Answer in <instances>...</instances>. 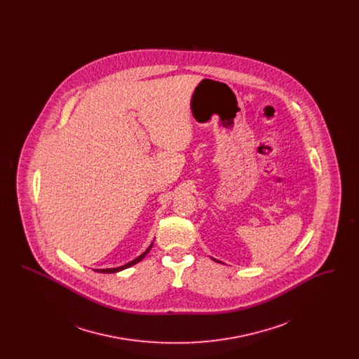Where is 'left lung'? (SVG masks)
<instances>
[{
    "label": "left lung",
    "mask_w": 359,
    "mask_h": 359,
    "mask_svg": "<svg viewBox=\"0 0 359 359\" xmlns=\"http://www.w3.org/2000/svg\"><path fill=\"white\" fill-rule=\"evenodd\" d=\"M214 261H217V259H214Z\"/></svg>",
    "instance_id": "1"
}]
</instances>
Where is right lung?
I'll use <instances>...</instances> for the list:
<instances>
[{
  "instance_id": "1",
  "label": "right lung",
  "mask_w": 359,
  "mask_h": 359,
  "mask_svg": "<svg viewBox=\"0 0 359 359\" xmlns=\"http://www.w3.org/2000/svg\"><path fill=\"white\" fill-rule=\"evenodd\" d=\"M151 248H152V245L141 255L140 257H137L136 259H133V261H130V262H128V264H125V265H122L120 268H110V269H97L95 272H100V273H116V272H120L122 269H126V268H129V266H132V265H135L137 262H140L144 257L148 255V252L151 250Z\"/></svg>"
}]
</instances>
